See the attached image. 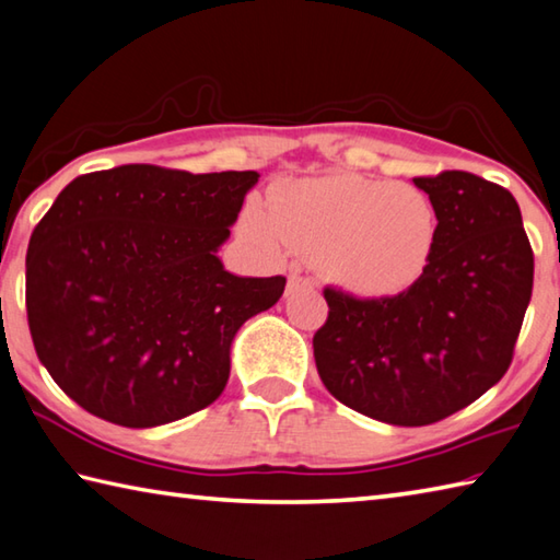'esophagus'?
Here are the masks:
<instances>
[{
  "label": "esophagus",
  "instance_id": "obj_1",
  "mask_svg": "<svg viewBox=\"0 0 560 560\" xmlns=\"http://www.w3.org/2000/svg\"><path fill=\"white\" fill-rule=\"evenodd\" d=\"M301 289H313V281L301 277L299 271L289 273V283H287V293H293V291H301Z\"/></svg>",
  "mask_w": 560,
  "mask_h": 560
}]
</instances>
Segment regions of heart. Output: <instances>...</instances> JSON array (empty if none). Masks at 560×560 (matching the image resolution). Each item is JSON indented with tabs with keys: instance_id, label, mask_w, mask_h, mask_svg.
Instances as JSON below:
<instances>
[{
	"instance_id": "heart-1",
	"label": "heart",
	"mask_w": 560,
	"mask_h": 560,
	"mask_svg": "<svg viewBox=\"0 0 560 560\" xmlns=\"http://www.w3.org/2000/svg\"><path fill=\"white\" fill-rule=\"evenodd\" d=\"M269 252L283 245L315 259L325 279L360 299L409 291L433 259L439 212L419 186L358 174L306 178L271 190L242 215Z\"/></svg>"
}]
</instances>
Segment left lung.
Listing matches in <instances>:
<instances>
[{"label": "left lung", "mask_w": 560, "mask_h": 560, "mask_svg": "<svg viewBox=\"0 0 560 560\" xmlns=\"http://www.w3.org/2000/svg\"><path fill=\"white\" fill-rule=\"evenodd\" d=\"M439 212L423 277L389 299L325 289L313 358L335 399L392 425H429L510 370L534 287V252L514 196L467 171L413 178Z\"/></svg>", "instance_id": "left-lung-1"}]
</instances>
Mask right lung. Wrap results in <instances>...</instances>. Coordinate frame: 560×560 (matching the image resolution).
I'll return each instance as SVG.
<instances>
[{
	"label": "right lung",
	"instance_id": "1",
	"mask_svg": "<svg viewBox=\"0 0 560 560\" xmlns=\"http://www.w3.org/2000/svg\"><path fill=\"white\" fill-rule=\"evenodd\" d=\"M257 180L127 164L58 192L28 242L26 313L40 364L78 406L154 429L222 394L237 330L287 287L218 257Z\"/></svg>",
	"mask_w": 560,
	"mask_h": 560
}]
</instances>
